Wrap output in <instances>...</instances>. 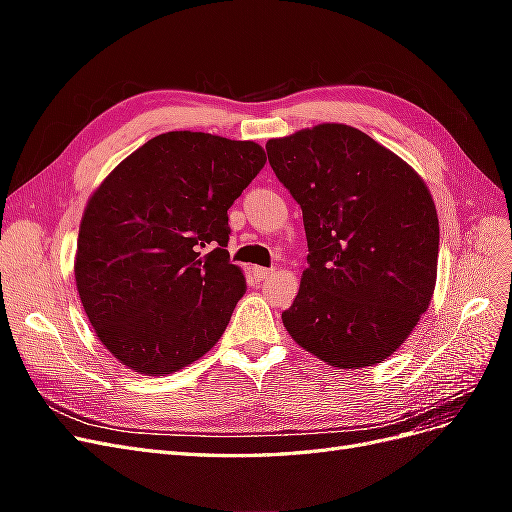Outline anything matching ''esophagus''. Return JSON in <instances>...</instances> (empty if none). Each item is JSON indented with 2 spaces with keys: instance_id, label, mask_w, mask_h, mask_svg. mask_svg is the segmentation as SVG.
<instances>
[{
  "instance_id": "1",
  "label": "esophagus",
  "mask_w": 512,
  "mask_h": 512,
  "mask_svg": "<svg viewBox=\"0 0 512 512\" xmlns=\"http://www.w3.org/2000/svg\"><path fill=\"white\" fill-rule=\"evenodd\" d=\"M252 271H254V275L258 277V280H267V277L273 273V269H265V267H254Z\"/></svg>"
}]
</instances>
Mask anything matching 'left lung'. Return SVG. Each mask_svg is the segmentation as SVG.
I'll list each match as a JSON object with an SVG mask.
<instances>
[{"mask_svg": "<svg viewBox=\"0 0 512 512\" xmlns=\"http://www.w3.org/2000/svg\"><path fill=\"white\" fill-rule=\"evenodd\" d=\"M267 156L301 205L309 250L286 331L337 369L389 359L436 288L440 224L425 181L344 123L271 138Z\"/></svg>", "mask_w": 512, "mask_h": 512, "instance_id": "8db88e82", "label": "left lung"}]
</instances>
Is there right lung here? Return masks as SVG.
Returning a JSON list of instances; mask_svg holds the SVG:
<instances>
[{"mask_svg":"<svg viewBox=\"0 0 512 512\" xmlns=\"http://www.w3.org/2000/svg\"><path fill=\"white\" fill-rule=\"evenodd\" d=\"M265 162L254 141L166 132L91 194L76 290L119 363L145 376L173 374L218 344L245 292L243 271L224 250L228 209Z\"/></svg>","mask_w":512,"mask_h":512,"instance_id":"add662e5","label":"right lung"}]
</instances>
